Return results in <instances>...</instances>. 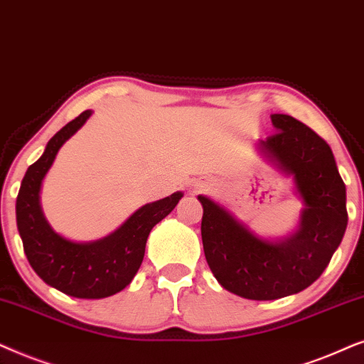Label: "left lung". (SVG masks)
<instances>
[{
    "label": "left lung",
    "instance_id": "left-lung-1",
    "mask_svg": "<svg viewBox=\"0 0 364 364\" xmlns=\"http://www.w3.org/2000/svg\"><path fill=\"white\" fill-rule=\"evenodd\" d=\"M271 121L276 133L258 146L294 179L304 203L298 231L281 241L258 238L218 203L198 196L208 266L223 288L256 301L289 296L313 284L348 225L346 186L328 143L293 116L271 114Z\"/></svg>",
    "mask_w": 364,
    "mask_h": 364
}]
</instances>
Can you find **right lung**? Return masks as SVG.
<instances>
[{"instance_id":"add662e5","label":"right lung","mask_w":364,"mask_h":364,"mask_svg":"<svg viewBox=\"0 0 364 364\" xmlns=\"http://www.w3.org/2000/svg\"><path fill=\"white\" fill-rule=\"evenodd\" d=\"M91 116L86 109L70 121L46 144L45 153L24 174L16 198V225L24 255L46 284L75 298L100 299L128 287L144 258L153 226L174 210L183 193L139 208L114 232L91 243L63 238L48 225L40 205L43 178L58 151Z\"/></svg>"}]
</instances>
